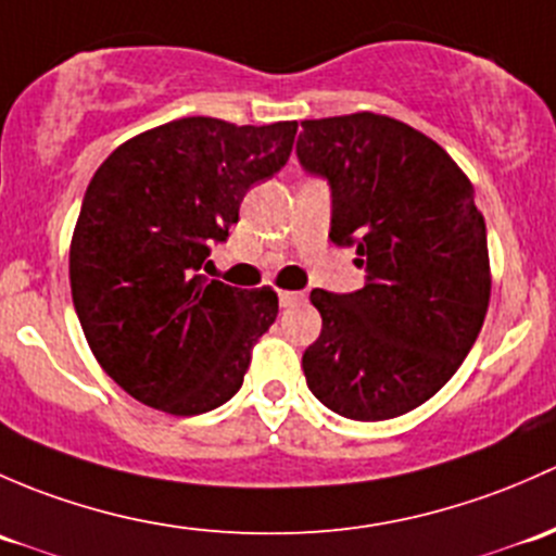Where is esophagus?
<instances>
[{"label": "esophagus", "mask_w": 556, "mask_h": 556, "mask_svg": "<svg viewBox=\"0 0 556 556\" xmlns=\"http://www.w3.org/2000/svg\"><path fill=\"white\" fill-rule=\"evenodd\" d=\"M278 302L280 307H294L300 302H305V294L302 291H278Z\"/></svg>", "instance_id": "esophagus-1"}]
</instances>
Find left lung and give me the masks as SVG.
Listing matches in <instances>:
<instances>
[{
  "mask_svg": "<svg viewBox=\"0 0 556 556\" xmlns=\"http://www.w3.org/2000/svg\"><path fill=\"white\" fill-rule=\"evenodd\" d=\"M302 170L331 192L329 238L356 245L364 286L313 289L320 334L307 388L351 420H391L433 396L477 342L490 302L484 216L473 187L420 130L358 112L305 119Z\"/></svg>",
  "mask_w": 556,
  "mask_h": 556,
  "instance_id": "1",
  "label": "left lung"
}]
</instances>
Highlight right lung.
Segmentation results:
<instances>
[{"instance_id": "right-lung-1", "label": "right lung", "mask_w": 556, "mask_h": 556, "mask_svg": "<svg viewBox=\"0 0 556 556\" xmlns=\"http://www.w3.org/2000/svg\"><path fill=\"white\" fill-rule=\"evenodd\" d=\"M296 123L185 117L125 141L83 198L68 280L88 345L136 402L203 415L243 386L273 289L203 276L245 192L286 165Z\"/></svg>"}]
</instances>
